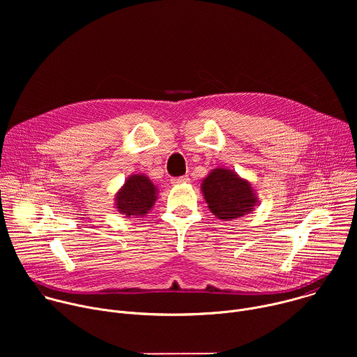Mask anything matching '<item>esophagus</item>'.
<instances>
[{"label":"esophagus","instance_id":"obj_1","mask_svg":"<svg viewBox=\"0 0 357 357\" xmlns=\"http://www.w3.org/2000/svg\"><path fill=\"white\" fill-rule=\"evenodd\" d=\"M190 179L188 178V176H179V178H174L172 181H171V183L172 185H182V183H188Z\"/></svg>","mask_w":357,"mask_h":357}]
</instances>
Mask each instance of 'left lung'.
Returning a JSON list of instances; mask_svg holds the SVG:
<instances>
[{
    "label": "left lung",
    "mask_w": 357,
    "mask_h": 357,
    "mask_svg": "<svg viewBox=\"0 0 357 357\" xmlns=\"http://www.w3.org/2000/svg\"><path fill=\"white\" fill-rule=\"evenodd\" d=\"M200 189L209 211L225 222L248 215L259 205L257 192L251 182L227 168L212 169L203 178Z\"/></svg>",
    "instance_id": "8db88e82"
}]
</instances>
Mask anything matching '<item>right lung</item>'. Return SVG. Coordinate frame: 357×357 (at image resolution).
Here are the masks:
<instances>
[{
  "mask_svg": "<svg viewBox=\"0 0 357 357\" xmlns=\"http://www.w3.org/2000/svg\"><path fill=\"white\" fill-rule=\"evenodd\" d=\"M157 199L158 189L152 181L144 174H134L117 190L114 205L126 218H142L155 205Z\"/></svg>",
  "mask_w": 357,
  "mask_h": 357,
  "instance_id": "right-lung-1",
  "label": "right lung"
}]
</instances>
